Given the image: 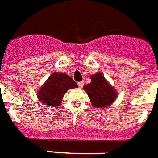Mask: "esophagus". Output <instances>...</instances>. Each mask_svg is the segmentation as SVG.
<instances>
[{"instance_id":"1","label":"esophagus","mask_w":158,"mask_h":158,"mask_svg":"<svg viewBox=\"0 0 158 158\" xmlns=\"http://www.w3.org/2000/svg\"><path fill=\"white\" fill-rule=\"evenodd\" d=\"M84 85H85V84H84V82H79L78 83V85H79V88H83V86H84Z\"/></svg>"}]
</instances>
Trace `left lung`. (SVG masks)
Masks as SVG:
<instances>
[{
	"label": "left lung",
	"instance_id": "1",
	"mask_svg": "<svg viewBox=\"0 0 158 158\" xmlns=\"http://www.w3.org/2000/svg\"><path fill=\"white\" fill-rule=\"evenodd\" d=\"M91 82L84 86L91 100L92 105L97 108H105L109 106L116 98V91L112 88L102 75L96 73L90 77Z\"/></svg>",
	"mask_w": 158,
	"mask_h": 158
}]
</instances>
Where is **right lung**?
Returning a JSON list of instances; mask_svg holds the SVG:
<instances>
[{
    "label": "right lung",
    "instance_id": "1",
    "mask_svg": "<svg viewBox=\"0 0 158 158\" xmlns=\"http://www.w3.org/2000/svg\"><path fill=\"white\" fill-rule=\"evenodd\" d=\"M78 85L73 79L63 73H52L47 82L38 90V99L47 106H58L66 91L69 89L77 88Z\"/></svg>",
    "mask_w": 158,
    "mask_h": 158
}]
</instances>
